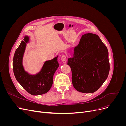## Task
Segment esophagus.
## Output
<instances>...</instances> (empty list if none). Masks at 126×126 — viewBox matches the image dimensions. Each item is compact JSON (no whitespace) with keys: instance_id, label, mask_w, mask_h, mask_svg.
<instances>
[{"instance_id":"34e87169","label":"esophagus","mask_w":126,"mask_h":126,"mask_svg":"<svg viewBox=\"0 0 126 126\" xmlns=\"http://www.w3.org/2000/svg\"><path fill=\"white\" fill-rule=\"evenodd\" d=\"M61 61L63 63H65L67 62V56L66 55H63L62 56V57L61 58Z\"/></svg>"}]
</instances>
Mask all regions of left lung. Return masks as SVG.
<instances>
[{"mask_svg":"<svg viewBox=\"0 0 126 126\" xmlns=\"http://www.w3.org/2000/svg\"><path fill=\"white\" fill-rule=\"evenodd\" d=\"M67 64L72 71L74 88L82 93H94L108 76L110 64L107 47L96 34L83 35L74 48Z\"/></svg>","mask_w":126,"mask_h":126,"instance_id":"1","label":"left lung"}]
</instances>
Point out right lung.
<instances>
[{"mask_svg": "<svg viewBox=\"0 0 126 126\" xmlns=\"http://www.w3.org/2000/svg\"><path fill=\"white\" fill-rule=\"evenodd\" d=\"M29 38L25 37L14 53L13 69L15 77L21 86L32 95H40L48 92L53 81V75L59 67L57 57L46 61L41 71L36 75L28 74L24 70L22 58Z\"/></svg>", "mask_w": 126, "mask_h": 126, "instance_id": "add662e5", "label": "right lung"}]
</instances>
